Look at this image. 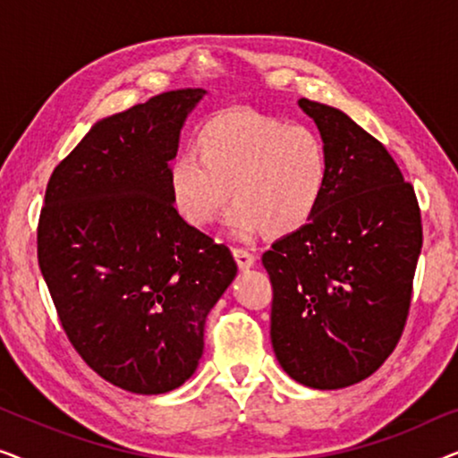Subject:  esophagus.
<instances>
[{
    "label": "esophagus",
    "instance_id": "34e87169",
    "mask_svg": "<svg viewBox=\"0 0 458 458\" xmlns=\"http://www.w3.org/2000/svg\"><path fill=\"white\" fill-rule=\"evenodd\" d=\"M233 256H235V260H237V265H240V268H250L256 260V256L246 248H233Z\"/></svg>",
    "mask_w": 458,
    "mask_h": 458
}]
</instances>
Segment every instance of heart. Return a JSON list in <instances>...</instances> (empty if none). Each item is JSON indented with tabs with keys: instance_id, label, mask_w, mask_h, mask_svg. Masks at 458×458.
Masks as SVG:
<instances>
[{
	"instance_id": "b5f03b06",
	"label": "heart",
	"mask_w": 458,
	"mask_h": 458,
	"mask_svg": "<svg viewBox=\"0 0 458 458\" xmlns=\"http://www.w3.org/2000/svg\"><path fill=\"white\" fill-rule=\"evenodd\" d=\"M196 141L199 154H179L168 168L174 208L196 227L215 221L231 193V233L287 235L317 215L327 193V143L304 124L248 110L221 112L198 129Z\"/></svg>"
}]
</instances>
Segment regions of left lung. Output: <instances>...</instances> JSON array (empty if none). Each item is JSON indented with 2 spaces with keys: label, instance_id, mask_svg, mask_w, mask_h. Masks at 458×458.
Wrapping results in <instances>:
<instances>
[{
  "label": "left lung",
  "instance_id": "obj_1",
  "mask_svg": "<svg viewBox=\"0 0 458 458\" xmlns=\"http://www.w3.org/2000/svg\"><path fill=\"white\" fill-rule=\"evenodd\" d=\"M298 104L327 143L331 174L317 215L262 254L271 342L292 379L337 390L377 371L403 335L421 210L384 143L337 108Z\"/></svg>",
  "mask_w": 458,
  "mask_h": 458
}]
</instances>
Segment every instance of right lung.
<instances>
[{"label":"right lung","instance_id":"right-lung-1","mask_svg":"<svg viewBox=\"0 0 458 458\" xmlns=\"http://www.w3.org/2000/svg\"><path fill=\"white\" fill-rule=\"evenodd\" d=\"M204 89H173L104 118L54 168L37 259L81 359L133 394L185 384L204 323L237 273L231 250L174 208L168 168Z\"/></svg>","mask_w":458,"mask_h":458}]
</instances>
